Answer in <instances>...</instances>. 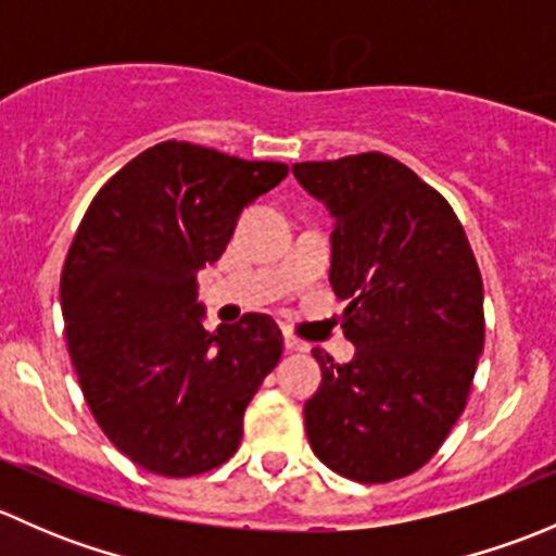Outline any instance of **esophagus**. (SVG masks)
Listing matches in <instances>:
<instances>
[{
    "instance_id": "1",
    "label": "esophagus",
    "mask_w": 556,
    "mask_h": 556,
    "mask_svg": "<svg viewBox=\"0 0 556 556\" xmlns=\"http://www.w3.org/2000/svg\"><path fill=\"white\" fill-rule=\"evenodd\" d=\"M282 341H285V350H288V352H309V344H306V341H301V339H295L293 333H285Z\"/></svg>"
}]
</instances>
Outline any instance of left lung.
I'll list each match as a JSON object with an SVG mask.
<instances>
[{"label": "left lung", "mask_w": 556, "mask_h": 556, "mask_svg": "<svg viewBox=\"0 0 556 556\" xmlns=\"http://www.w3.org/2000/svg\"><path fill=\"white\" fill-rule=\"evenodd\" d=\"M333 217L330 285L355 357L314 346L323 382L304 403L319 463L361 484L422 468L463 414L484 350V288L441 193L384 153L293 164Z\"/></svg>", "instance_id": "1"}]
</instances>
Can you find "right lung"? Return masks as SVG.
Instances as JSON below:
<instances>
[{"label": "right lung", "instance_id": "add662e5", "mask_svg": "<svg viewBox=\"0 0 556 556\" xmlns=\"http://www.w3.org/2000/svg\"><path fill=\"white\" fill-rule=\"evenodd\" d=\"M285 177V164L172 139L128 161L77 228L61 271L72 366L106 439L150 473L182 479L226 463L279 363L268 314L204 328L195 274Z\"/></svg>", "mask_w": 556, "mask_h": 556}]
</instances>
